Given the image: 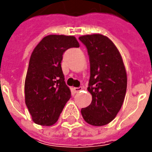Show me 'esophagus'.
Instances as JSON below:
<instances>
[{
    "label": "esophagus",
    "mask_w": 152,
    "mask_h": 152,
    "mask_svg": "<svg viewBox=\"0 0 152 152\" xmlns=\"http://www.w3.org/2000/svg\"><path fill=\"white\" fill-rule=\"evenodd\" d=\"M81 89H82V87H75V88H73V90L75 91V93L80 92Z\"/></svg>",
    "instance_id": "esophagus-1"
}]
</instances>
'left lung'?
I'll use <instances>...</instances> for the list:
<instances>
[{"mask_svg":"<svg viewBox=\"0 0 152 152\" xmlns=\"http://www.w3.org/2000/svg\"><path fill=\"white\" fill-rule=\"evenodd\" d=\"M79 40L86 45L90 63L88 91L92 102L81 109L84 120L91 125L110 123L124 102L127 75L121 53L108 37L101 34L82 36Z\"/></svg>","mask_w":152,"mask_h":152,"instance_id":"1","label":"left lung"}]
</instances>
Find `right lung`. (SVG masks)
I'll return each instance as SVG.
<instances>
[{
  "label": "right lung",
  "mask_w": 152,
  "mask_h": 152,
  "mask_svg": "<svg viewBox=\"0 0 152 152\" xmlns=\"http://www.w3.org/2000/svg\"><path fill=\"white\" fill-rule=\"evenodd\" d=\"M80 46L75 37L50 35L31 53L25 80V102L36 124L50 126L58 120L72 97L61 63L64 52Z\"/></svg>",
  "instance_id": "1"
}]
</instances>
